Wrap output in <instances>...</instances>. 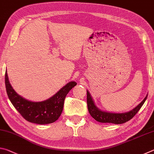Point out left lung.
Returning a JSON list of instances; mask_svg holds the SVG:
<instances>
[{"mask_svg": "<svg viewBox=\"0 0 154 154\" xmlns=\"http://www.w3.org/2000/svg\"><path fill=\"white\" fill-rule=\"evenodd\" d=\"M147 96L144 98L139 105L137 106L134 109L127 113H112L108 112L103 111L98 109L94 105V103L91 97L90 94L87 91V104L88 109L90 114L92 118L97 122L101 123H112L115 124H123L129 121L136 115L140 110L143 104L145 102Z\"/></svg>", "mask_w": 154, "mask_h": 154, "instance_id": "1", "label": "left lung"}]
</instances>
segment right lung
Instances as JSON below:
<instances>
[{
  "label": "right lung",
  "mask_w": 154,
  "mask_h": 154,
  "mask_svg": "<svg viewBox=\"0 0 154 154\" xmlns=\"http://www.w3.org/2000/svg\"><path fill=\"white\" fill-rule=\"evenodd\" d=\"M76 85L75 82H69L48 100L31 102L15 92L9 82L7 71L5 72V86L12 105L26 120L37 124H51L59 118L67 94Z\"/></svg>",
  "instance_id": "right-lung-1"
}]
</instances>
